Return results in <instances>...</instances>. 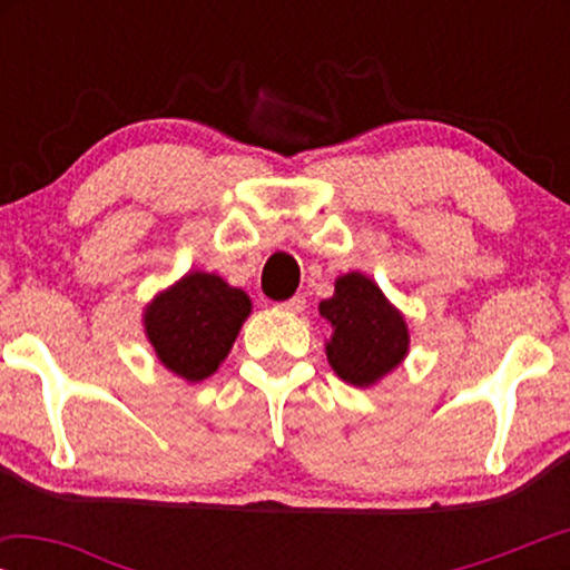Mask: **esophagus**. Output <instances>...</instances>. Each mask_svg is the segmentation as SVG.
<instances>
[{
  "instance_id": "34e87169",
  "label": "esophagus",
  "mask_w": 570,
  "mask_h": 570,
  "mask_svg": "<svg viewBox=\"0 0 570 570\" xmlns=\"http://www.w3.org/2000/svg\"><path fill=\"white\" fill-rule=\"evenodd\" d=\"M277 308L279 311H287V314H298V311L306 308V298H303V295H293L291 301L277 303Z\"/></svg>"
}]
</instances>
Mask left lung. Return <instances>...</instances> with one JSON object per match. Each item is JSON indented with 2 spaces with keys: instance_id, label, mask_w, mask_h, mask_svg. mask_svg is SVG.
Returning a JSON list of instances; mask_svg holds the SVG:
<instances>
[{
  "instance_id": "1",
  "label": "left lung",
  "mask_w": 570,
  "mask_h": 570,
  "mask_svg": "<svg viewBox=\"0 0 570 570\" xmlns=\"http://www.w3.org/2000/svg\"><path fill=\"white\" fill-rule=\"evenodd\" d=\"M318 314L332 330L326 361L347 384H376L407 355V322L361 272L337 277L334 295L318 303Z\"/></svg>"
}]
</instances>
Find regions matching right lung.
I'll use <instances>...</instances> for the list:
<instances>
[{
    "instance_id": "1",
    "label": "right lung",
    "mask_w": 570,
    "mask_h": 570,
    "mask_svg": "<svg viewBox=\"0 0 570 570\" xmlns=\"http://www.w3.org/2000/svg\"><path fill=\"white\" fill-rule=\"evenodd\" d=\"M252 301L209 272H189L145 308V334L158 361L186 381H205L236 342Z\"/></svg>"
}]
</instances>
